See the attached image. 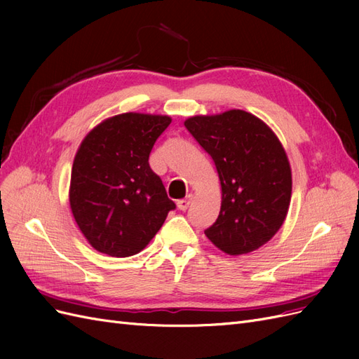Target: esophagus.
<instances>
[{"label": "esophagus", "mask_w": 359, "mask_h": 359, "mask_svg": "<svg viewBox=\"0 0 359 359\" xmlns=\"http://www.w3.org/2000/svg\"><path fill=\"white\" fill-rule=\"evenodd\" d=\"M191 196H187L186 199H181V201H178V208L181 210V211H186L187 208H189V206H190V203H191Z\"/></svg>", "instance_id": "34e87169"}]
</instances>
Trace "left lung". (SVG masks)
Here are the masks:
<instances>
[{"instance_id":"1","label":"left lung","mask_w":359,"mask_h":359,"mask_svg":"<svg viewBox=\"0 0 359 359\" xmlns=\"http://www.w3.org/2000/svg\"><path fill=\"white\" fill-rule=\"evenodd\" d=\"M184 126L212 157L222 186L206 238L231 256L265 245L286 220L292 196L290 163L277 135L241 109L190 116Z\"/></svg>"}]
</instances>
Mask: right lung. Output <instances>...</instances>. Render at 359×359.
Masks as SVG:
<instances>
[{
    "label": "right lung",
    "instance_id": "right-lung-1",
    "mask_svg": "<svg viewBox=\"0 0 359 359\" xmlns=\"http://www.w3.org/2000/svg\"><path fill=\"white\" fill-rule=\"evenodd\" d=\"M168 115L126 112L97 124L73 160L69 201L76 224L97 252L133 256L149 244L175 210L149 168Z\"/></svg>",
    "mask_w": 359,
    "mask_h": 359
}]
</instances>
